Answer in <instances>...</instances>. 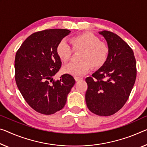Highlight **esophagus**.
I'll list each match as a JSON object with an SVG mask.
<instances>
[{"label": "esophagus", "instance_id": "1", "mask_svg": "<svg viewBox=\"0 0 147 147\" xmlns=\"http://www.w3.org/2000/svg\"><path fill=\"white\" fill-rule=\"evenodd\" d=\"M75 80H76V81H80V80H83V78H80V77H76Z\"/></svg>", "mask_w": 147, "mask_h": 147}]
</instances>
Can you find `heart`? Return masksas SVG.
Here are the masks:
<instances>
[{"label": "heart", "mask_w": 147, "mask_h": 147, "mask_svg": "<svg viewBox=\"0 0 147 147\" xmlns=\"http://www.w3.org/2000/svg\"><path fill=\"white\" fill-rule=\"evenodd\" d=\"M71 47L62 40L56 47V54L62 62H66L71 58L74 51L81 52L79 62H70L63 67L64 73L74 76H81L91 68H98L107 62L110 48L107 42L90 32H85L71 38Z\"/></svg>", "instance_id": "1"}]
</instances>
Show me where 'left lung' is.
Returning a JSON list of instances; mask_svg holds the SVG:
<instances>
[{"instance_id":"8db88e82","label":"left lung","mask_w":147,"mask_h":147,"mask_svg":"<svg viewBox=\"0 0 147 147\" xmlns=\"http://www.w3.org/2000/svg\"><path fill=\"white\" fill-rule=\"evenodd\" d=\"M99 33L107 40L110 53L105 64L85 79V101L92 113L108 116L118 112L129 98L136 80V60L132 49L118 35L106 30Z\"/></svg>"}]
</instances>
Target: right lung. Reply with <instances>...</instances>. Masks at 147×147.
Returning a JSON list of instances; mask_svg holds the SVG:
<instances>
[{"instance_id": "1", "label": "right lung", "mask_w": 147, "mask_h": 147, "mask_svg": "<svg viewBox=\"0 0 147 147\" xmlns=\"http://www.w3.org/2000/svg\"><path fill=\"white\" fill-rule=\"evenodd\" d=\"M70 33L66 29L37 31L24 40L16 54L18 88L27 103L40 114L50 115L62 110L76 83L67 74L53 80L62 65L56 47Z\"/></svg>"}]
</instances>
